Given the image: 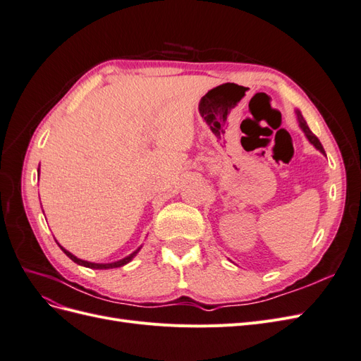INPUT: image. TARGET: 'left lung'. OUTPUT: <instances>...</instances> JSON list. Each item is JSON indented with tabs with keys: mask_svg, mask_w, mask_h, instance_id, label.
<instances>
[{
	"mask_svg": "<svg viewBox=\"0 0 361 361\" xmlns=\"http://www.w3.org/2000/svg\"><path fill=\"white\" fill-rule=\"evenodd\" d=\"M295 114H297V120H298V125H300V128H301V130H302V133H304V135L305 137H307V140L310 141V143L316 147V149H318L319 152H321V154H324L325 155V150H324V147H322V145H321V141L318 140V137H316L313 133H312V130H310V128L307 126V122H305V120H304V117H302V114L297 110V111H295Z\"/></svg>",
	"mask_w": 361,
	"mask_h": 361,
	"instance_id": "left-lung-1",
	"label": "left lung"
}]
</instances>
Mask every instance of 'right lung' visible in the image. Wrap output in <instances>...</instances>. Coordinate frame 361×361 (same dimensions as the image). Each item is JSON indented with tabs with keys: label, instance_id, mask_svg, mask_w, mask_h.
<instances>
[{
	"label": "right lung",
	"instance_id": "right-lung-1",
	"mask_svg": "<svg viewBox=\"0 0 361 361\" xmlns=\"http://www.w3.org/2000/svg\"><path fill=\"white\" fill-rule=\"evenodd\" d=\"M40 171V170H39ZM59 244V243H57ZM59 247L63 250V253L66 255L69 259H72L75 264H78V265H81V267H85V268H92V269H111V268H118V267H123V265H126V264H129L130 260H133L135 256H137V253L138 251L141 250V247H138L134 253H130L129 256H126V257H123V259H120V260H117V262H111V264H94V262H87V260H82V259H78L76 256H73L71 251H68L66 248H63L60 244H59Z\"/></svg>",
	"mask_w": 361,
	"mask_h": 361
}]
</instances>
